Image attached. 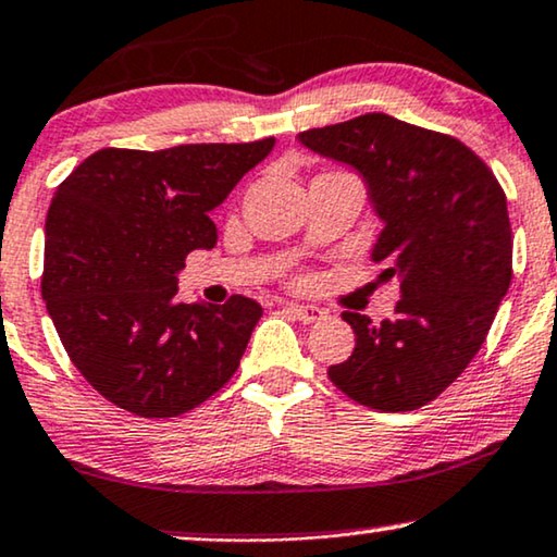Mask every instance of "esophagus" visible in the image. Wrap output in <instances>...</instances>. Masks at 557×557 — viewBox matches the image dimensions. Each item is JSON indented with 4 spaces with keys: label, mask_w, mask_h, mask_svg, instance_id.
<instances>
[{
    "label": "esophagus",
    "mask_w": 557,
    "mask_h": 557,
    "mask_svg": "<svg viewBox=\"0 0 557 557\" xmlns=\"http://www.w3.org/2000/svg\"><path fill=\"white\" fill-rule=\"evenodd\" d=\"M286 312L294 317V320L305 322V324H314L324 320V312L320 307H309V305H286Z\"/></svg>",
    "instance_id": "obj_1"
}]
</instances>
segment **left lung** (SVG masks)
I'll return each mask as SVG.
<instances>
[{
	"mask_svg": "<svg viewBox=\"0 0 557 557\" xmlns=\"http://www.w3.org/2000/svg\"><path fill=\"white\" fill-rule=\"evenodd\" d=\"M299 140L363 176L384 220L371 258L401 288L394 320L343 312L356 348L330 366V381L363 407L420 409L481 350L511 284L504 189L458 137L384 112L305 129Z\"/></svg>",
	"mask_w": 557,
	"mask_h": 557,
	"instance_id": "1",
	"label": "left lung"
}]
</instances>
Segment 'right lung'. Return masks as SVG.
Segmentation results:
<instances>
[{"label": "right lung", "instance_id": "add662e5", "mask_svg": "<svg viewBox=\"0 0 557 557\" xmlns=\"http://www.w3.org/2000/svg\"><path fill=\"white\" fill-rule=\"evenodd\" d=\"M256 143L102 148L58 186L46 216L42 299L71 363L137 417H178L233 379L263 309L176 299L186 256L214 248L209 212L271 153Z\"/></svg>", "mask_w": 557, "mask_h": 557}]
</instances>
